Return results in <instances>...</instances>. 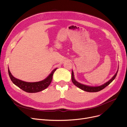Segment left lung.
Returning a JSON list of instances; mask_svg holds the SVG:
<instances>
[{"mask_svg":"<svg viewBox=\"0 0 127 127\" xmlns=\"http://www.w3.org/2000/svg\"><path fill=\"white\" fill-rule=\"evenodd\" d=\"M118 71V70L116 71V74L114 75V76H113L109 81H108L105 83H104L100 86H88V85H86L84 84H82L81 83H80L78 82L75 79L74 72H73L72 70V73H71V80H72V82L73 83H74L76 86H77L78 88L81 89L82 90H83L86 92H99L100 91L103 90V89H104L106 86L109 85L113 80H114L116 77Z\"/></svg>","mask_w":127,"mask_h":127,"instance_id":"left-lung-1","label":"left lung"}]
</instances>
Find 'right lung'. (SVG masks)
<instances>
[{
	"label": "right lung",
	"instance_id": "add662e5",
	"mask_svg": "<svg viewBox=\"0 0 127 127\" xmlns=\"http://www.w3.org/2000/svg\"><path fill=\"white\" fill-rule=\"evenodd\" d=\"M57 68L53 69L49 75L47 77L46 79L41 81L35 82H25L21 80L15 78L13 77L8 68V72L9 77L15 85H16L19 88L22 89V90L30 93H37L42 91L43 90L46 89L50 85L52 80L53 73L57 70Z\"/></svg>",
	"mask_w": 127,
	"mask_h": 127
}]
</instances>
